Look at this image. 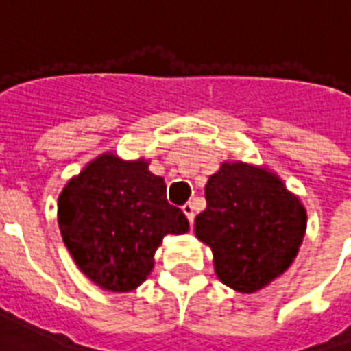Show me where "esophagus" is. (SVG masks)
Returning a JSON list of instances; mask_svg holds the SVG:
<instances>
[{"label":"esophagus","mask_w":351,"mask_h":351,"mask_svg":"<svg viewBox=\"0 0 351 351\" xmlns=\"http://www.w3.org/2000/svg\"><path fill=\"white\" fill-rule=\"evenodd\" d=\"M182 213L186 214L188 221H190V223H193V218H195V208H193V205H191V203H186V205L182 206Z\"/></svg>","instance_id":"obj_1"}]
</instances>
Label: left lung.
<instances>
[{
  "mask_svg": "<svg viewBox=\"0 0 351 351\" xmlns=\"http://www.w3.org/2000/svg\"><path fill=\"white\" fill-rule=\"evenodd\" d=\"M205 197L195 235L210 246L226 286L256 293L289 269L306 231V210L278 175L226 161L208 178Z\"/></svg>",
  "mask_w": 351,
  "mask_h": 351,
  "instance_id": "1",
  "label": "left lung"
}]
</instances>
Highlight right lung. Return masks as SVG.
I'll list each match as a JSON object with an SVG mask.
<instances>
[{
  "label": "right lung",
  "mask_w": 351,
  "mask_h": 351,
  "mask_svg": "<svg viewBox=\"0 0 351 351\" xmlns=\"http://www.w3.org/2000/svg\"><path fill=\"white\" fill-rule=\"evenodd\" d=\"M167 186L148 161L101 154L58 197V223L80 271L107 291H131L154 269L165 235H182L188 218L167 203Z\"/></svg>",
  "instance_id": "right-lung-1"
}]
</instances>
